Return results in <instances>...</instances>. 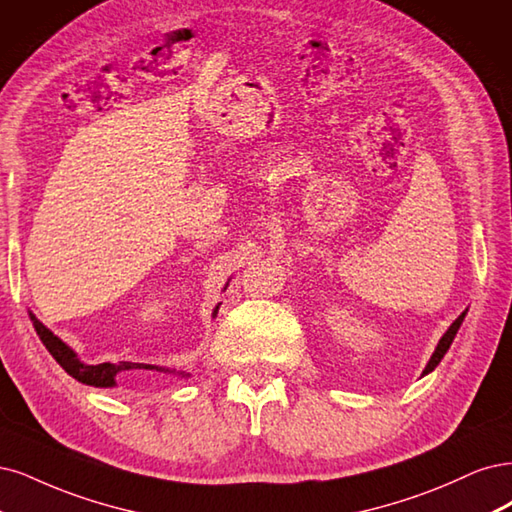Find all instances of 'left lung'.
Wrapping results in <instances>:
<instances>
[{
  "mask_svg": "<svg viewBox=\"0 0 512 512\" xmlns=\"http://www.w3.org/2000/svg\"><path fill=\"white\" fill-rule=\"evenodd\" d=\"M466 315H468V308H466L464 312H461V315H459V317L449 325L447 332L442 334V338H440V340H438V344H436V351L432 353L430 361H427V366H425V370H423V374H421V376H425V374H430V372H434V370H436V366L440 364L442 357L447 355V351L451 349V344H453V340H455V336H457V332H459L461 323H464Z\"/></svg>",
  "mask_w": 512,
  "mask_h": 512,
  "instance_id": "left-lung-1",
  "label": "left lung"
}]
</instances>
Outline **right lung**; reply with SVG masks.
Wrapping results in <instances>:
<instances>
[{
	"label": "right lung",
	"instance_id": "1",
	"mask_svg": "<svg viewBox=\"0 0 512 512\" xmlns=\"http://www.w3.org/2000/svg\"><path fill=\"white\" fill-rule=\"evenodd\" d=\"M227 289V285H225ZM219 306L217 304L212 310V319L217 317L219 312ZM29 319L31 323H34L36 327V334L40 336L42 344L48 349V353H51L55 357L57 364L68 372L72 378H76L78 383H85V385H91V387H102V389H108V387H117V378L119 374L123 372H131V370H153V372H163V374H174L178 378H189L191 374L189 372H176L172 368H163V366H153V364H134V361H119V364H110V361H106V364H97V366H91V364H85V361H80L76 351L70 349L68 344H65L61 338H57L51 329H48L34 312L29 310Z\"/></svg>",
	"mask_w": 512,
	"mask_h": 512
}]
</instances>
